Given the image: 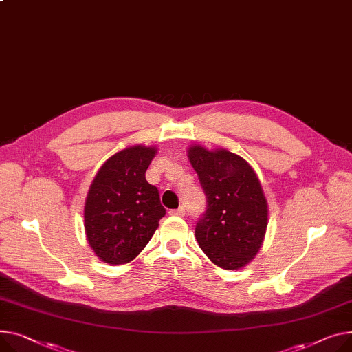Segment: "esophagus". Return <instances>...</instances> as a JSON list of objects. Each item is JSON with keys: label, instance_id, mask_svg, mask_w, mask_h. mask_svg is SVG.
<instances>
[{"label": "esophagus", "instance_id": "obj_1", "mask_svg": "<svg viewBox=\"0 0 352 352\" xmlns=\"http://www.w3.org/2000/svg\"><path fill=\"white\" fill-rule=\"evenodd\" d=\"M168 214H170V215H173V217H184V215H185V209H184V208L173 209V210H170Z\"/></svg>", "mask_w": 352, "mask_h": 352}]
</instances>
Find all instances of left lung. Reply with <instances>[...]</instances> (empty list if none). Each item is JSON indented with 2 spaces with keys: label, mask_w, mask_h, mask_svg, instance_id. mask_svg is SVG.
<instances>
[{
  "label": "left lung",
  "mask_w": 352,
  "mask_h": 352,
  "mask_svg": "<svg viewBox=\"0 0 352 352\" xmlns=\"http://www.w3.org/2000/svg\"><path fill=\"white\" fill-rule=\"evenodd\" d=\"M191 166L206 195L195 238L214 265L238 270L259 253L267 228V201L250 164L226 148H188Z\"/></svg>",
  "instance_id": "left-lung-1"
}]
</instances>
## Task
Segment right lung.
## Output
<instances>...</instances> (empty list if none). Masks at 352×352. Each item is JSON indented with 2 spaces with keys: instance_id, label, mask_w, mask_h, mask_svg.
Returning <instances> with one entry per match:
<instances>
[{
  "instance_id": "add662e5",
  "label": "right lung",
  "mask_w": 352,
  "mask_h": 352,
  "mask_svg": "<svg viewBox=\"0 0 352 352\" xmlns=\"http://www.w3.org/2000/svg\"><path fill=\"white\" fill-rule=\"evenodd\" d=\"M157 147L134 144L113 154L91 181L85 202L86 239L104 263L124 265L153 238L166 209L146 179Z\"/></svg>"
}]
</instances>
